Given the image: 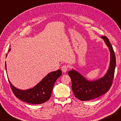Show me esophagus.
I'll list each match as a JSON object with an SVG mask.
<instances>
[{"label":"esophagus","instance_id":"34e87169","mask_svg":"<svg viewBox=\"0 0 121 121\" xmlns=\"http://www.w3.org/2000/svg\"><path fill=\"white\" fill-rule=\"evenodd\" d=\"M68 66L66 65H64L62 66V71L63 72H66L68 70Z\"/></svg>","mask_w":121,"mask_h":121}]
</instances>
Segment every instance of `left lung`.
Returning <instances> with one entry per match:
<instances>
[{
  "instance_id": "8db88e82",
  "label": "left lung",
  "mask_w": 121,
  "mask_h": 121,
  "mask_svg": "<svg viewBox=\"0 0 121 121\" xmlns=\"http://www.w3.org/2000/svg\"><path fill=\"white\" fill-rule=\"evenodd\" d=\"M101 38L105 42L110 52V66L104 76L96 81H90L73 69L68 72L72 82V90L75 97L81 101H90L99 97L107 93L112 85L116 66V57L108 38L105 36H102Z\"/></svg>"
}]
</instances>
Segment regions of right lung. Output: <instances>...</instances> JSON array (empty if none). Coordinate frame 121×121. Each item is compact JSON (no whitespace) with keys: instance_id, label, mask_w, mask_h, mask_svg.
<instances>
[{"instance_id":"right-lung-1","label":"right lung","mask_w":121,"mask_h":121,"mask_svg":"<svg viewBox=\"0 0 121 121\" xmlns=\"http://www.w3.org/2000/svg\"><path fill=\"white\" fill-rule=\"evenodd\" d=\"M10 50L11 49H9V52ZM5 69L6 70V63ZM61 75L62 71L60 70L50 72L33 88L25 90L16 88L11 84L9 80V82L12 92L17 98L26 103L39 104L50 99L55 82Z\"/></svg>"}]
</instances>
